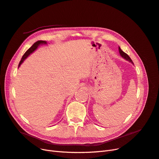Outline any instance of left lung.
Segmentation results:
<instances>
[{
  "label": "left lung",
  "instance_id": "obj_1",
  "mask_svg": "<svg viewBox=\"0 0 159 159\" xmlns=\"http://www.w3.org/2000/svg\"><path fill=\"white\" fill-rule=\"evenodd\" d=\"M119 50L120 54H121V56L123 57V58H125V60L129 61L130 62H131L132 64H133V62L132 60L131 59V57H130L126 54V53H125L123 51H122V50H121V48H120V47H119Z\"/></svg>",
  "mask_w": 159,
  "mask_h": 159
}]
</instances>
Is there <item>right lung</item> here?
Returning a JSON list of instances; mask_svg holds the SVG:
<instances>
[{
    "mask_svg": "<svg viewBox=\"0 0 159 159\" xmlns=\"http://www.w3.org/2000/svg\"><path fill=\"white\" fill-rule=\"evenodd\" d=\"M46 44V41H43V40H38V41H37L36 42H35L34 44L29 49H28L25 53V54L23 55V56H22V57L21 58V60H20V63H19V64H18V67H20V66L21 65V64L22 63V62L24 61V60H25L26 57L29 56L31 53H32L37 48H38V46H39L40 44Z\"/></svg>",
    "mask_w": 159,
    "mask_h": 159,
    "instance_id": "obj_1",
    "label": "right lung"
}]
</instances>
